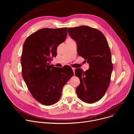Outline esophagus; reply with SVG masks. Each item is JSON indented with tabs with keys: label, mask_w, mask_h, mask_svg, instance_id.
<instances>
[{
	"label": "esophagus",
	"mask_w": 134,
	"mask_h": 134,
	"mask_svg": "<svg viewBox=\"0 0 134 134\" xmlns=\"http://www.w3.org/2000/svg\"><path fill=\"white\" fill-rule=\"evenodd\" d=\"M72 70H73V71H74V72H75V68H74V67H72Z\"/></svg>",
	"instance_id": "obj_1"
}]
</instances>
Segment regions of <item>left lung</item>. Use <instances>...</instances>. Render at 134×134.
Wrapping results in <instances>:
<instances>
[{"instance_id":"left-lung-1","label":"left lung","mask_w":134,"mask_h":134,"mask_svg":"<svg viewBox=\"0 0 134 134\" xmlns=\"http://www.w3.org/2000/svg\"><path fill=\"white\" fill-rule=\"evenodd\" d=\"M68 33L76 42L77 53L89 64L88 70H75L80 80L76 93L82 101L93 103L99 101L107 92L113 70L111 53L104 34L88 26L68 28Z\"/></svg>"}]
</instances>
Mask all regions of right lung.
I'll return each instance as SVG.
<instances>
[{"label": "right lung", "instance_id": "1", "mask_svg": "<svg viewBox=\"0 0 134 134\" xmlns=\"http://www.w3.org/2000/svg\"><path fill=\"white\" fill-rule=\"evenodd\" d=\"M67 27L43 28L29 36L21 55L23 78L32 97L44 105L60 99L64 86L74 75L70 67L50 65L58 46L65 41Z\"/></svg>", "mask_w": 134, "mask_h": 134}]
</instances>
